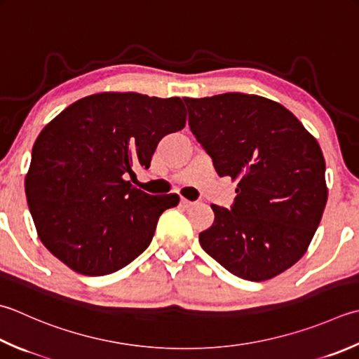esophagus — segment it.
Masks as SVG:
<instances>
[{
	"label": "esophagus",
	"instance_id": "obj_1",
	"mask_svg": "<svg viewBox=\"0 0 359 359\" xmlns=\"http://www.w3.org/2000/svg\"><path fill=\"white\" fill-rule=\"evenodd\" d=\"M180 205L182 207H191V205H194V202H191V201H188V199H185V198H182L180 199Z\"/></svg>",
	"mask_w": 359,
	"mask_h": 359
}]
</instances>
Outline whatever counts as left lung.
I'll use <instances>...</instances> for the list:
<instances>
[{
	"label": "left lung",
	"mask_w": 359,
	"mask_h": 359,
	"mask_svg": "<svg viewBox=\"0 0 359 359\" xmlns=\"http://www.w3.org/2000/svg\"><path fill=\"white\" fill-rule=\"evenodd\" d=\"M189 129L221 177L238 182L230 210L212 205L199 243L233 276L263 282L296 264L324 213L328 189L320 146L282 104L224 93L185 97Z\"/></svg>",
	"instance_id": "left-lung-1"
}]
</instances>
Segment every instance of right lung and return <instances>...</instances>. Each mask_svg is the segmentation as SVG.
<instances>
[{
	"instance_id": "right-lung-1",
	"label": "right lung",
	"mask_w": 359,
	"mask_h": 359,
	"mask_svg": "<svg viewBox=\"0 0 359 359\" xmlns=\"http://www.w3.org/2000/svg\"><path fill=\"white\" fill-rule=\"evenodd\" d=\"M180 97L104 91L60 111L32 147L25 191L40 241L69 269L107 276L151 244L177 194L133 187V168L151 166L158 142L185 128Z\"/></svg>"
}]
</instances>
